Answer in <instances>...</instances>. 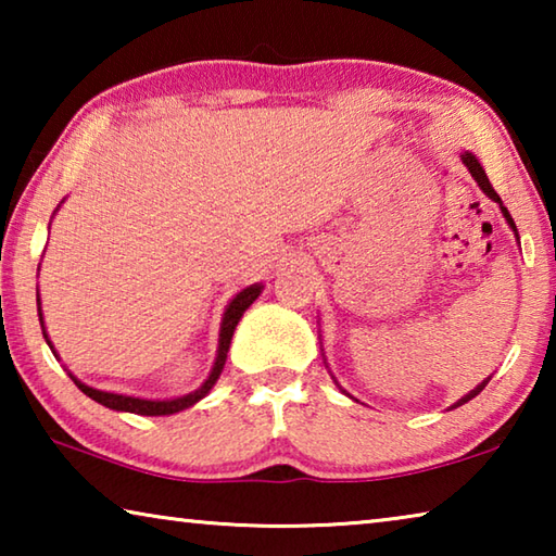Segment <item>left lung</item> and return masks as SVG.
I'll list each match as a JSON object with an SVG mask.
<instances>
[{"label":"left lung","instance_id":"obj_1","mask_svg":"<svg viewBox=\"0 0 556 556\" xmlns=\"http://www.w3.org/2000/svg\"><path fill=\"white\" fill-rule=\"evenodd\" d=\"M460 159H464V164L468 166V172H470V176H473L476 178V181H478V186H481L483 188V193L485 195H491V199L495 201V203H501V211H503V215H505V220H507V225H510V228L517 232V228H515V220H513V215L510 213H507V208H505V205H503V201H501V195H497L495 193V188H493V184L491 181H488V176H485V172H483V166L481 164H478V159L473 156V154H464V156H460ZM485 384H488V380L483 382V384H478V388L476 390H470L468 394H466V397L464 400H460V402H456L454 404V407H460V404H464V402H468V400H473L476 397V394L478 392H481L483 388H485Z\"/></svg>","mask_w":556,"mask_h":556}]
</instances>
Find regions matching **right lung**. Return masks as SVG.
Instances as JSON below:
<instances>
[{
	"label": "right lung",
	"instance_id": "add662e5",
	"mask_svg": "<svg viewBox=\"0 0 556 556\" xmlns=\"http://www.w3.org/2000/svg\"><path fill=\"white\" fill-rule=\"evenodd\" d=\"M260 291H262L260 285H252L248 289H242L240 294L230 301L228 312H225V316H223L218 357H215L213 370L208 375V380H205L201 388L195 390V392H191V394H184V397H178V400H139V397H127V394H112V392H102V390H96V388H88V384H83L80 380H75L73 375H71V378H73L75 384H78V390L86 392L90 400H96V402L102 404V407H110V409H117V412L147 414V417H162V414H174V412H181L186 407H191V404H195L201 397H205V394H208V390L215 384V380L220 378L225 357H228V348H230L232 333H235V326H238V321L242 318V314L248 312L252 301L260 296ZM39 318H43L41 316V306H39ZM43 338H46V341H49V336H46V331H43ZM49 345H51V341H49Z\"/></svg>",
	"mask_w": 556,
	"mask_h": 556
}]
</instances>
